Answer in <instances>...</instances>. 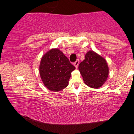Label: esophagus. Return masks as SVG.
I'll return each instance as SVG.
<instances>
[{"instance_id": "34e87169", "label": "esophagus", "mask_w": 134, "mask_h": 134, "mask_svg": "<svg viewBox=\"0 0 134 134\" xmlns=\"http://www.w3.org/2000/svg\"><path fill=\"white\" fill-rule=\"evenodd\" d=\"M79 64V60H76V62L74 63V66L76 67V68H77Z\"/></svg>"}]
</instances>
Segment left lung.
<instances>
[{"label":"left lung","instance_id":"8db88e82","mask_svg":"<svg viewBox=\"0 0 134 134\" xmlns=\"http://www.w3.org/2000/svg\"><path fill=\"white\" fill-rule=\"evenodd\" d=\"M79 70L86 85L95 89L100 87L109 75L105 59L92 50L86 54L85 60L79 65Z\"/></svg>","mask_w":134,"mask_h":134}]
</instances>
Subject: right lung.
I'll list each match as a JSON object with an SVG mask.
<instances>
[{"label":"right lung","mask_w":134,"mask_h":134,"mask_svg":"<svg viewBox=\"0 0 134 134\" xmlns=\"http://www.w3.org/2000/svg\"><path fill=\"white\" fill-rule=\"evenodd\" d=\"M75 69L62 51L53 48L42 56L40 74L45 87L56 92L67 87L71 72Z\"/></svg>","instance_id":"1"}]
</instances>
